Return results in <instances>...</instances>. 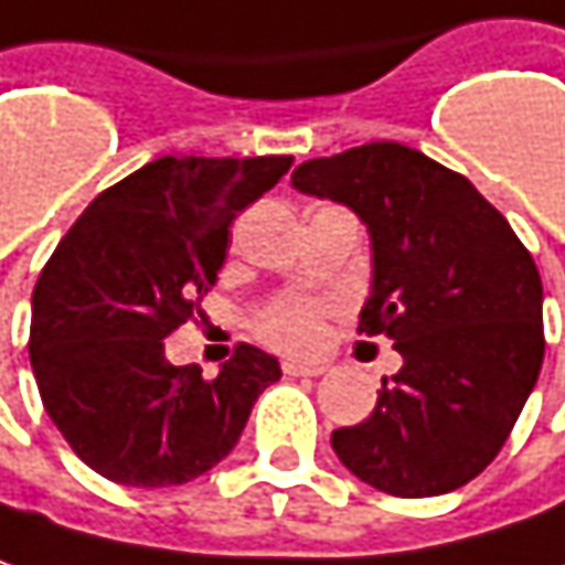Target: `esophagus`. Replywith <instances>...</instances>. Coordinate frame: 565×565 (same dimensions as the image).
<instances>
[{"label":"esophagus","mask_w":565,"mask_h":565,"mask_svg":"<svg viewBox=\"0 0 565 565\" xmlns=\"http://www.w3.org/2000/svg\"><path fill=\"white\" fill-rule=\"evenodd\" d=\"M284 375H294V379H303V375H323L327 372V365H313V362H294V359H287L281 362Z\"/></svg>","instance_id":"obj_1"}]
</instances>
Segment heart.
Here are the masks:
<instances>
[{
    "label": "heart",
    "mask_w": 565,
    "mask_h": 565,
    "mask_svg": "<svg viewBox=\"0 0 565 565\" xmlns=\"http://www.w3.org/2000/svg\"><path fill=\"white\" fill-rule=\"evenodd\" d=\"M327 307L307 297H278L255 317V330L284 352H310L320 345Z\"/></svg>",
    "instance_id": "b5f03b06"
}]
</instances>
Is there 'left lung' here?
Instances as JSON below:
<instances>
[{
    "label": "left lung",
    "mask_w": 565,
    "mask_h": 565,
    "mask_svg": "<svg viewBox=\"0 0 565 565\" xmlns=\"http://www.w3.org/2000/svg\"><path fill=\"white\" fill-rule=\"evenodd\" d=\"M294 190L349 206L372 238L359 333L394 339L369 420L333 430L365 486L430 498L472 482L518 424L543 365V284L486 196L417 148L372 141L303 161Z\"/></svg>",
    "instance_id": "8db88e82"
}]
</instances>
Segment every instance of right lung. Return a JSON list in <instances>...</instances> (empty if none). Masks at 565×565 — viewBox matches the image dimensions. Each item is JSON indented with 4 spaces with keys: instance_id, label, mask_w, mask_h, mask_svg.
Here are the masks:
<instances>
[{
    "instance_id": "add662e5",
    "label": "right lung",
    "mask_w": 565,
    "mask_h": 565,
    "mask_svg": "<svg viewBox=\"0 0 565 565\" xmlns=\"http://www.w3.org/2000/svg\"><path fill=\"white\" fill-rule=\"evenodd\" d=\"M290 164V154L158 158L103 190L44 265L31 372L54 427L103 479L168 488L210 472L281 379L278 359L255 345L203 379L164 359V335L216 284L232 220Z\"/></svg>"
}]
</instances>
